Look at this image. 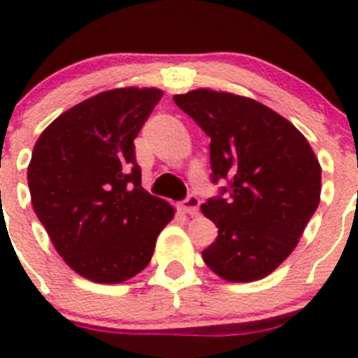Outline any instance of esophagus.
<instances>
[{
  "label": "esophagus",
  "mask_w": 358,
  "mask_h": 358,
  "mask_svg": "<svg viewBox=\"0 0 358 358\" xmlns=\"http://www.w3.org/2000/svg\"><path fill=\"white\" fill-rule=\"evenodd\" d=\"M199 203H201V201H199L198 196L191 194V196H189V198L185 199V201H182L180 208H182V210L185 212V214H189V215H198Z\"/></svg>",
  "instance_id": "34e87169"
}]
</instances>
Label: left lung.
<instances>
[{"label":"left lung","mask_w":358,"mask_h":358,"mask_svg":"<svg viewBox=\"0 0 358 358\" xmlns=\"http://www.w3.org/2000/svg\"><path fill=\"white\" fill-rule=\"evenodd\" d=\"M173 99L210 137L212 180H230L227 198L201 205L219 228L203 260L227 282L271 275L320 205L314 150L291 121L246 96L201 87Z\"/></svg>","instance_id":"8db88e82"}]
</instances>
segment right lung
Listing matches in <instances>:
<instances>
[{
    "mask_svg": "<svg viewBox=\"0 0 358 358\" xmlns=\"http://www.w3.org/2000/svg\"><path fill=\"white\" fill-rule=\"evenodd\" d=\"M162 91L123 87L71 107L41 134L28 164L38 221L64 262L96 283L150 264L175 207L141 185L134 139Z\"/></svg>",
    "mask_w": 358,
    "mask_h": 358,
    "instance_id": "1",
    "label": "right lung"
}]
</instances>
